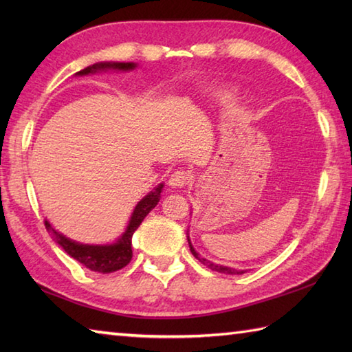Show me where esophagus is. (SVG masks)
Segmentation results:
<instances>
[{
    "label": "esophagus",
    "mask_w": 352,
    "mask_h": 352,
    "mask_svg": "<svg viewBox=\"0 0 352 352\" xmlns=\"http://www.w3.org/2000/svg\"><path fill=\"white\" fill-rule=\"evenodd\" d=\"M190 175L186 170H175L174 174L169 177V186L174 189H182L189 183Z\"/></svg>",
    "instance_id": "1"
}]
</instances>
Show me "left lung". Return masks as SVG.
Returning a JSON list of instances; mask_svg holds the SVG:
<instances>
[{
  "label": "left lung",
  "mask_w": 352,
  "mask_h": 352,
  "mask_svg": "<svg viewBox=\"0 0 352 352\" xmlns=\"http://www.w3.org/2000/svg\"><path fill=\"white\" fill-rule=\"evenodd\" d=\"M188 241H189V246H190V251H192V254H193V257L195 258H198L201 263L203 265H206V266H208L212 269V271H216V272H221V274H230V275H241V274H243V272H246V271H242V269H233V267H228V266H222V265H216V263H213V261H210V260H207V258H204V257H201L199 256V252H197L195 251V248H193L192 246V243H190V239H189V236H188Z\"/></svg>",
  "instance_id": "1"
}]
</instances>
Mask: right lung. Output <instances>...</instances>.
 <instances>
[{"label": "right lung", "instance_id": "1", "mask_svg": "<svg viewBox=\"0 0 352 352\" xmlns=\"http://www.w3.org/2000/svg\"><path fill=\"white\" fill-rule=\"evenodd\" d=\"M138 65L133 62H100L87 66V68L78 71L76 76H87V74H96L101 71H133L136 69ZM164 183H160L159 186L146 193L139 203L134 207L131 213V218L126 223V228L124 233L119 236L113 243L106 245H89V243H80L72 241V239L63 236L62 233L51 226V223L45 219V227H47L48 233H51V237L62 246L66 254H69L72 258L80 261L81 265L91 269L94 272L100 274H110L119 271V269L125 267L130 263L133 257L131 250V237L134 231L139 228L142 221L145 219V216L153 210L160 201V193L163 190Z\"/></svg>", "mask_w": 352, "mask_h": 352}]
</instances>
